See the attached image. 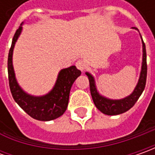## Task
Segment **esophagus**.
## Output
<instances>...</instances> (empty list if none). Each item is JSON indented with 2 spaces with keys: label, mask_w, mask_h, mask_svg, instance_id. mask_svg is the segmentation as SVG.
<instances>
[{
  "label": "esophagus",
  "mask_w": 155,
  "mask_h": 155,
  "mask_svg": "<svg viewBox=\"0 0 155 155\" xmlns=\"http://www.w3.org/2000/svg\"><path fill=\"white\" fill-rule=\"evenodd\" d=\"M76 66L78 70H80L81 71H84L85 69L87 68L86 63L84 62V60H78V62L76 63Z\"/></svg>",
  "instance_id": "34e87169"
}]
</instances>
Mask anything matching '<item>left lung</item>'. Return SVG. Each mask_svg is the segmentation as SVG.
I'll use <instances>...</instances> for the list:
<instances>
[{
	"instance_id": "left-lung-1",
	"label": "left lung",
	"mask_w": 155,
	"mask_h": 155,
	"mask_svg": "<svg viewBox=\"0 0 155 155\" xmlns=\"http://www.w3.org/2000/svg\"><path fill=\"white\" fill-rule=\"evenodd\" d=\"M132 28L137 29L136 27H132ZM140 38H141V36H140ZM141 41H142V64H141L140 78H139V80H138L136 86L134 88V91L128 97L122 99H118V100H113V99L104 97L102 95H100L97 91L96 84H95V79H94L92 75L89 72L85 73L88 76L89 82H90V90H91V94L92 97L93 102L96 105V107L105 115L116 116V115L122 114V113L128 111V110H130L134 106V104L137 102V100L139 99L141 93L143 92V91L145 89L147 71V53L146 46H145L142 38H141Z\"/></svg>"
}]
</instances>
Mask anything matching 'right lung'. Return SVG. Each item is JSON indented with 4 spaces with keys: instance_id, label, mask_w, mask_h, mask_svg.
<instances>
[{
    "instance_id": "obj_1",
    "label": "right lung",
    "mask_w": 155,
    "mask_h": 155,
    "mask_svg": "<svg viewBox=\"0 0 155 155\" xmlns=\"http://www.w3.org/2000/svg\"><path fill=\"white\" fill-rule=\"evenodd\" d=\"M22 24L16 30L13 38L8 58V71L10 91L15 101L22 110L33 119L39 121H51L61 116L67 109L70 91L81 71L75 65L62 69L58 75L55 85L51 91L44 96L34 97L25 92L17 83L13 66V51L21 35Z\"/></svg>"
}]
</instances>
